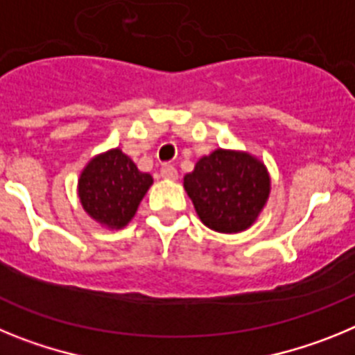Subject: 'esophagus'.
Instances as JSON below:
<instances>
[{
  "label": "esophagus",
  "mask_w": 355,
  "mask_h": 355,
  "mask_svg": "<svg viewBox=\"0 0 355 355\" xmlns=\"http://www.w3.org/2000/svg\"><path fill=\"white\" fill-rule=\"evenodd\" d=\"M159 174H162L163 180H178V171H175L174 165H163V167L159 168Z\"/></svg>",
  "instance_id": "esophagus-1"
}]
</instances>
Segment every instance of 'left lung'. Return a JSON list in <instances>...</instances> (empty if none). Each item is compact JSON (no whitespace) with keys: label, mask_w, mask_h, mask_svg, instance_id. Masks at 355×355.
Returning a JSON list of instances; mask_svg holds the SVG:
<instances>
[{"label":"left lung","mask_w":355,"mask_h":355,"mask_svg":"<svg viewBox=\"0 0 355 355\" xmlns=\"http://www.w3.org/2000/svg\"><path fill=\"white\" fill-rule=\"evenodd\" d=\"M183 184L202 224L229 234L249 229L270 193L265 163L249 153L231 149L202 156L184 175Z\"/></svg>","instance_id":"1"}]
</instances>
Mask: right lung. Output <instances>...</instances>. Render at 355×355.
Here are the masks:
<instances>
[{
  "instance_id": "right-lung-1",
  "label": "right lung",
  "mask_w": 355,
  "mask_h": 355,
  "mask_svg": "<svg viewBox=\"0 0 355 355\" xmlns=\"http://www.w3.org/2000/svg\"><path fill=\"white\" fill-rule=\"evenodd\" d=\"M153 184V175L140 172L121 149H110L87 163L78 180L83 209L108 229L130 224L140 200Z\"/></svg>"
}]
</instances>
